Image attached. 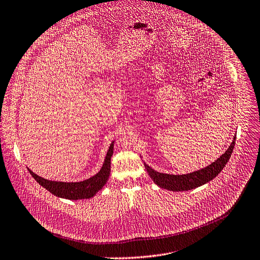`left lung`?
<instances>
[{"label":"left lung","instance_id":"obj_1","mask_svg":"<svg viewBox=\"0 0 260 260\" xmlns=\"http://www.w3.org/2000/svg\"><path fill=\"white\" fill-rule=\"evenodd\" d=\"M235 136L233 138L232 143L217 160L208 165L207 167L181 175H173V174H166V173H159L152 168H150L146 162H144V167L148 172L149 176L153 179L154 183L157 184L159 187L166 188V190L173 191V192H181V191H188L192 188H196L202 184L214 179L226 166L227 161L229 160L231 153L234 148L235 144Z\"/></svg>","mask_w":260,"mask_h":260}]
</instances>
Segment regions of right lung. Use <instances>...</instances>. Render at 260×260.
<instances>
[{
  "mask_svg": "<svg viewBox=\"0 0 260 260\" xmlns=\"http://www.w3.org/2000/svg\"><path fill=\"white\" fill-rule=\"evenodd\" d=\"M114 141L111 143L107 155L105 157L104 164L101 170L92 177L85 179L83 181L76 182H66V181H56L45 179L41 176H38L29 168V172L34 177V179L44 188H46L53 195L64 198L68 200H81L89 199L95 196L99 191H101L104 185L107 183L110 173H111V157L114 150Z\"/></svg>",
  "mask_w": 260,
  "mask_h": 260,
  "instance_id": "right-lung-1",
  "label": "right lung"
}]
</instances>
